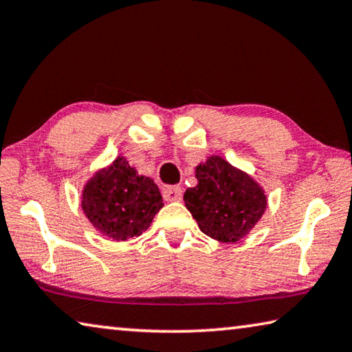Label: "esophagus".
Instances as JSON below:
<instances>
[{
	"label": "esophagus",
	"mask_w": 352,
	"mask_h": 352,
	"mask_svg": "<svg viewBox=\"0 0 352 352\" xmlns=\"http://www.w3.org/2000/svg\"><path fill=\"white\" fill-rule=\"evenodd\" d=\"M183 189L180 186H166L163 189V197L166 201H178L182 200Z\"/></svg>",
	"instance_id": "obj_1"
}]
</instances>
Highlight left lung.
<instances>
[{"mask_svg": "<svg viewBox=\"0 0 352 352\" xmlns=\"http://www.w3.org/2000/svg\"><path fill=\"white\" fill-rule=\"evenodd\" d=\"M195 177L197 186L186 189L183 199L199 228L212 239L239 241L264 214V190L223 158L210 157L197 166Z\"/></svg>", "mask_w": 352, "mask_h": 352, "instance_id": "1", "label": "left lung"}]
</instances>
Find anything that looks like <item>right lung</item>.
<instances>
[{
    "label": "right lung",
    "instance_id": "add662e5",
    "mask_svg": "<svg viewBox=\"0 0 352 352\" xmlns=\"http://www.w3.org/2000/svg\"><path fill=\"white\" fill-rule=\"evenodd\" d=\"M163 208L152 178L136 174L126 158L118 157L85 184L82 210L100 233L115 241L141 236Z\"/></svg>",
    "mask_w": 352,
    "mask_h": 352
}]
</instances>
